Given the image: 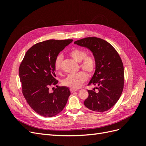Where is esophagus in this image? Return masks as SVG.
Listing matches in <instances>:
<instances>
[{"label":"esophagus","instance_id":"1","mask_svg":"<svg viewBox=\"0 0 146 146\" xmlns=\"http://www.w3.org/2000/svg\"><path fill=\"white\" fill-rule=\"evenodd\" d=\"M70 92H71V93H73V92L77 91V90H75V89H70Z\"/></svg>","mask_w":146,"mask_h":146}]
</instances>
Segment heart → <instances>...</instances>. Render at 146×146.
Masks as SVG:
<instances>
[{"label": "heart", "mask_w": 146, "mask_h": 146, "mask_svg": "<svg viewBox=\"0 0 146 146\" xmlns=\"http://www.w3.org/2000/svg\"><path fill=\"white\" fill-rule=\"evenodd\" d=\"M69 55L77 62L80 63V69L86 72L81 71L76 74L69 75L63 80L62 84L64 86L76 90L80 88L86 81V74L88 76H91L94 74L96 67V61L93 55L87 54L86 50L80 48H73L69 52ZM62 61L63 56L60 55L57 56L54 61V69L57 73H60L61 71Z\"/></svg>", "instance_id": "heart-1"}]
</instances>
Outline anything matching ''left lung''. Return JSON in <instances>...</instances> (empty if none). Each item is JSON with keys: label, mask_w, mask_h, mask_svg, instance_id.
I'll return each instance as SVG.
<instances>
[{"label": "left lung", "mask_w": 146, "mask_h": 146, "mask_svg": "<svg viewBox=\"0 0 146 146\" xmlns=\"http://www.w3.org/2000/svg\"><path fill=\"white\" fill-rule=\"evenodd\" d=\"M74 43L89 48L96 61V71L88 83L96 88L88 90L89 95L84 105L94 111H108L116 104L123 89L124 72L121 57L109 42L99 38H85Z\"/></svg>", "instance_id": "8db88e82"}]
</instances>
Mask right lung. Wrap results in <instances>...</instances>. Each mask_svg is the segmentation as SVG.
I'll use <instances>...</instances> for the list:
<instances>
[{"mask_svg": "<svg viewBox=\"0 0 146 146\" xmlns=\"http://www.w3.org/2000/svg\"><path fill=\"white\" fill-rule=\"evenodd\" d=\"M72 39H50L35 44L26 52L19 69L22 92L34 111L44 117H52L60 113L66 106L70 94L69 88L56 85L54 61L59 53Z\"/></svg>", "mask_w": 146, "mask_h": 146, "instance_id": "add662e5", "label": "right lung"}]
</instances>
